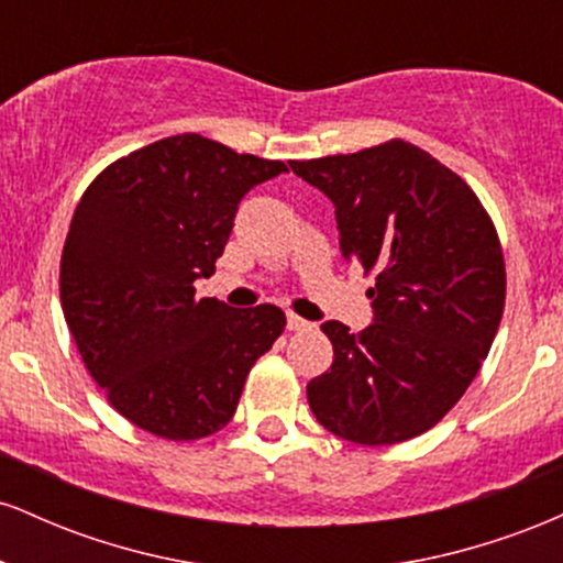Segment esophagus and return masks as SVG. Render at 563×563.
<instances>
[{
    "label": "esophagus",
    "mask_w": 563,
    "mask_h": 563,
    "mask_svg": "<svg viewBox=\"0 0 563 563\" xmlns=\"http://www.w3.org/2000/svg\"><path fill=\"white\" fill-rule=\"evenodd\" d=\"M312 322L301 320L299 314H288V331H312Z\"/></svg>",
    "instance_id": "obj_1"
}]
</instances>
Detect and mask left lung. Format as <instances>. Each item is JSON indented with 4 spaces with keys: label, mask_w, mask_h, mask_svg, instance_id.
<instances>
[{
    "label": "left lung",
    "mask_w": 563,
    "mask_h": 563,
    "mask_svg": "<svg viewBox=\"0 0 563 563\" xmlns=\"http://www.w3.org/2000/svg\"><path fill=\"white\" fill-rule=\"evenodd\" d=\"M335 206L341 251L376 275V322L322 333L333 365L307 384L320 426L354 444H397L437 426L466 394L506 307V262L476 192L405 140L290 161Z\"/></svg>",
    "instance_id": "8db88e82"
}]
</instances>
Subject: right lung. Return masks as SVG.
<instances>
[{
  "mask_svg": "<svg viewBox=\"0 0 563 563\" xmlns=\"http://www.w3.org/2000/svg\"><path fill=\"white\" fill-rule=\"evenodd\" d=\"M283 172V161L174 134L113 161L84 190L63 245V314L129 423L190 442L235 416L286 312L196 299L192 283L214 275L245 192Z\"/></svg>",
  "mask_w": 563,
  "mask_h": 563,
  "instance_id": "add662e5",
  "label": "right lung"
}]
</instances>
